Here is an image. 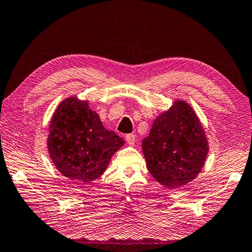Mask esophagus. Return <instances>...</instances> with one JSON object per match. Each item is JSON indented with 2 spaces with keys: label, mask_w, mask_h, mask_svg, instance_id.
Returning <instances> with one entry per match:
<instances>
[{
  "label": "esophagus",
  "mask_w": 252,
  "mask_h": 252,
  "mask_svg": "<svg viewBox=\"0 0 252 252\" xmlns=\"http://www.w3.org/2000/svg\"><path fill=\"white\" fill-rule=\"evenodd\" d=\"M136 138H135V134H132V133H130V134H126V142L130 144V146H133V144L135 143V140Z\"/></svg>",
  "instance_id": "esophagus-1"
}]
</instances>
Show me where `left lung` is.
Returning <instances> with one entry per match:
<instances>
[{
    "label": "left lung",
    "mask_w": 252,
    "mask_h": 252,
    "mask_svg": "<svg viewBox=\"0 0 252 252\" xmlns=\"http://www.w3.org/2000/svg\"><path fill=\"white\" fill-rule=\"evenodd\" d=\"M142 150L151 176L163 187L177 189L197 178L209 146L193 109L177 100L153 122Z\"/></svg>",
    "instance_id": "1"
}]
</instances>
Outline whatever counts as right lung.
I'll return each instance as SVG.
<instances>
[{
    "mask_svg": "<svg viewBox=\"0 0 252 252\" xmlns=\"http://www.w3.org/2000/svg\"><path fill=\"white\" fill-rule=\"evenodd\" d=\"M48 149L55 167L65 178L90 183L108 168L125 141L106 130L88 101L71 96L55 110L50 125Z\"/></svg>",
    "mask_w": 252,
    "mask_h": 252,
    "instance_id": "right-lung-1",
    "label": "right lung"
}]
</instances>
